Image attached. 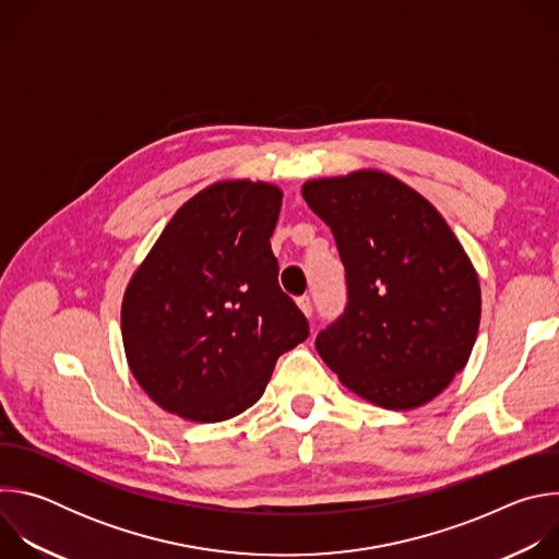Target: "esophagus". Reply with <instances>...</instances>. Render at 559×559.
<instances>
[{"instance_id":"34e87169","label":"esophagus","mask_w":559,"mask_h":559,"mask_svg":"<svg viewBox=\"0 0 559 559\" xmlns=\"http://www.w3.org/2000/svg\"><path fill=\"white\" fill-rule=\"evenodd\" d=\"M296 302H298V307H300V311H302V313H305V316H307V318H309V316H311V311H313V305H311V298H309V296H300V298H298V300H296Z\"/></svg>"}]
</instances>
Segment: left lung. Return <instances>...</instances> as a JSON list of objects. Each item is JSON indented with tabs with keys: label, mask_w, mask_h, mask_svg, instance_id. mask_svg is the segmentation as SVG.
Wrapping results in <instances>:
<instances>
[{
	"label": "left lung",
	"mask_w": 559,
	"mask_h": 559,
	"mask_svg": "<svg viewBox=\"0 0 559 559\" xmlns=\"http://www.w3.org/2000/svg\"><path fill=\"white\" fill-rule=\"evenodd\" d=\"M302 199L345 265L347 307L316 349L365 401L427 405L464 369L480 328V283L440 212L378 170L313 179Z\"/></svg>",
	"instance_id": "obj_1"
}]
</instances>
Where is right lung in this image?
Instances as JSON below:
<instances>
[{
    "mask_svg": "<svg viewBox=\"0 0 559 559\" xmlns=\"http://www.w3.org/2000/svg\"><path fill=\"white\" fill-rule=\"evenodd\" d=\"M281 201L272 183H214L177 210L132 274L123 349L162 409L192 423L243 414L278 356L309 336L270 246Z\"/></svg>",
    "mask_w": 559,
    "mask_h": 559,
    "instance_id": "right-lung-1",
    "label": "right lung"
}]
</instances>
